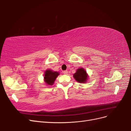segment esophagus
<instances>
[{
    "label": "esophagus",
    "mask_w": 131,
    "mask_h": 131,
    "mask_svg": "<svg viewBox=\"0 0 131 131\" xmlns=\"http://www.w3.org/2000/svg\"><path fill=\"white\" fill-rule=\"evenodd\" d=\"M63 73H64V74H67L68 73V70H64V71H63Z\"/></svg>",
    "instance_id": "1"
}]
</instances>
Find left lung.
<instances>
[{"label":"left lung","mask_w":131,"mask_h":131,"mask_svg":"<svg viewBox=\"0 0 131 131\" xmlns=\"http://www.w3.org/2000/svg\"><path fill=\"white\" fill-rule=\"evenodd\" d=\"M73 77L75 80L80 83H85L88 80L89 76L87 74L85 70L82 68H79L77 69V72L73 75Z\"/></svg>","instance_id":"8db88e82"}]
</instances>
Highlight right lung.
Segmentation results:
<instances>
[{"label": "right lung", "mask_w": 131, "mask_h": 131, "mask_svg": "<svg viewBox=\"0 0 131 131\" xmlns=\"http://www.w3.org/2000/svg\"><path fill=\"white\" fill-rule=\"evenodd\" d=\"M59 73L57 72H53L52 70L48 69L46 70L44 75V81L47 85H52L56 80V78L59 75Z\"/></svg>", "instance_id": "obj_1"}]
</instances>
